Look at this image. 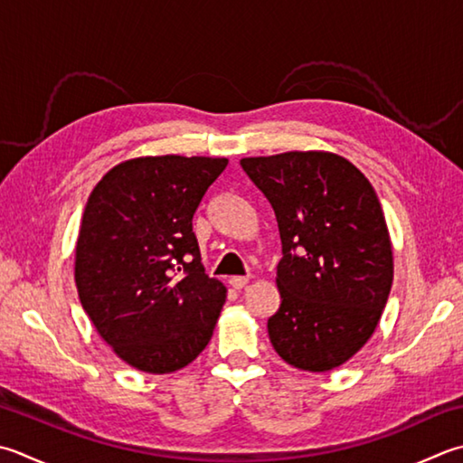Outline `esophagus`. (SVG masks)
Here are the masks:
<instances>
[{
  "mask_svg": "<svg viewBox=\"0 0 463 463\" xmlns=\"http://www.w3.org/2000/svg\"><path fill=\"white\" fill-rule=\"evenodd\" d=\"M231 287L232 288H242V287H247V283H249V277H232L231 280Z\"/></svg>",
  "mask_w": 463,
  "mask_h": 463,
  "instance_id": "obj_1",
  "label": "esophagus"
}]
</instances>
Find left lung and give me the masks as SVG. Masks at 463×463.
Segmentation results:
<instances>
[{
    "mask_svg": "<svg viewBox=\"0 0 463 463\" xmlns=\"http://www.w3.org/2000/svg\"><path fill=\"white\" fill-rule=\"evenodd\" d=\"M277 216L283 259L269 339L288 365L323 373L373 335L393 283V250L373 186L331 152L242 158Z\"/></svg>",
    "mask_w": 463,
    "mask_h": 463,
    "instance_id": "1",
    "label": "left lung"
}]
</instances>
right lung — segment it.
<instances>
[{"label":"right lung","instance_id":"add662e5","mask_svg":"<svg viewBox=\"0 0 463 463\" xmlns=\"http://www.w3.org/2000/svg\"><path fill=\"white\" fill-rule=\"evenodd\" d=\"M226 158L142 156L108 170L76 242V287L96 331L126 364L172 373L213 337L226 298L204 273L193 216Z\"/></svg>","mask_w":463,"mask_h":463}]
</instances>
